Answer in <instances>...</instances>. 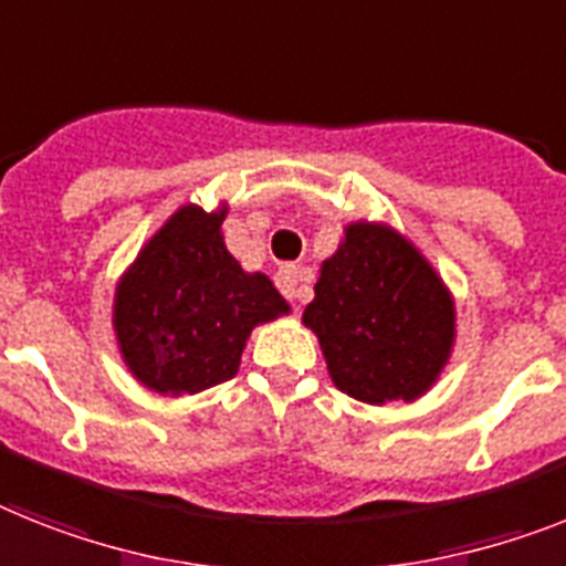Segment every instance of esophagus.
I'll use <instances>...</instances> for the list:
<instances>
[{"label": "esophagus", "mask_w": 566, "mask_h": 566, "mask_svg": "<svg viewBox=\"0 0 566 566\" xmlns=\"http://www.w3.org/2000/svg\"><path fill=\"white\" fill-rule=\"evenodd\" d=\"M277 289L286 294L289 301H303V283H301V272L294 269V265H286V269H280L277 272Z\"/></svg>", "instance_id": "34e87169"}]
</instances>
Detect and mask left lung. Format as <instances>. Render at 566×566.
<instances>
[{"instance_id": "8db88e82", "label": "left lung", "mask_w": 566, "mask_h": 566, "mask_svg": "<svg viewBox=\"0 0 566 566\" xmlns=\"http://www.w3.org/2000/svg\"><path fill=\"white\" fill-rule=\"evenodd\" d=\"M454 321V297L433 265L378 222L344 228L303 310L335 387L367 405L428 394L451 358Z\"/></svg>"}]
</instances>
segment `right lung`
I'll return each instance as SVG.
<instances>
[{
	"mask_svg": "<svg viewBox=\"0 0 566 566\" xmlns=\"http://www.w3.org/2000/svg\"><path fill=\"white\" fill-rule=\"evenodd\" d=\"M226 213L181 205L118 280L112 326L147 390L185 396L222 385L240 370L251 329L289 315L272 280L242 272L226 249Z\"/></svg>",
	"mask_w": 566,
	"mask_h": 566,
	"instance_id": "add662e5",
	"label": "right lung"
}]
</instances>
